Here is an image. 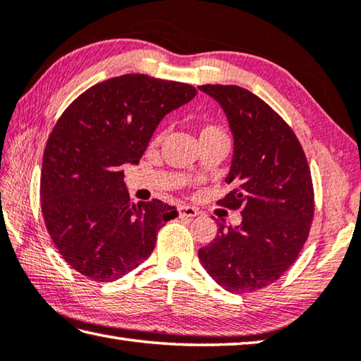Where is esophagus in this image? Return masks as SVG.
Here are the masks:
<instances>
[{
    "instance_id": "obj_1",
    "label": "esophagus",
    "mask_w": 361,
    "mask_h": 361,
    "mask_svg": "<svg viewBox=\"0 0 361 361\" xmlns=\"http://www.w3.org/2000/svg\"><path fill=\"white\" fill-rule=\"evenodd\" d=\"M200 214V210L196 207H192V206H180L179 207V216H182V219H193V216H196Z\"/></svg>"
}]
</instances>
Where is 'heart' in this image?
<instances>
[{"label": "heart", "instance_id": "b5f03b06", "mask_svg": "<svg viewBox=\"0 0 361 361\" xmlns=\"http://www.w3.org/2000/svg\"><path fill=\"white\" fill-rule=\"evenodd\" d=\"M220 133H223V130H221V128H220L219 126H214V124H204V126H201V127H200V138L210 137V135H220ZM161 137H163V133H161V132H157V133L154 135L152 141H154V142H159V141L161 140Z\"/></svg>", "mask_w": 361, "mask_h": 361}]
</instances>
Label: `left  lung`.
I'll use <instances>...</instances> for the list:
<instances>
[{"label":"left lung","mask_w":361,"mask_h":361,"mask_svg":"<svg viewBox=\"0 0 361 361\" xmlns=\"http://www.w3.org/2000/svg\"><path fill=\"white\" fill-rule=\"evenodd\" d=\"M226 113L234 155L231 192L219 206L240 210L239 226L219 224L198 251L202 267L233 294L275 283L300 255L314 216V188L300 141L280 114L248 90L202 85Z\"/></svg>","instance_id":"left-lung-1"}]
</instances>
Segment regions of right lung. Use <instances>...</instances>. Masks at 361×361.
<instances>
[{"instance_id": "add662e5", "label": "right lung", "mask_w": 361, "mask_h": 361, "mask_svg": "<svg viewBox=\"0 0 361 361\" xmlns=\"http://www.w3.org/2000/svg\"><path fill=\"white\" fill-rule=\"evenodd\" d=\"M196 96L192 85L127 73L75 99L47 141L40 206L61 256L86 278L119 280L149 257L173 206L133 202L126 163H138L165 114Z\"/></svg>"}]
</instances>
